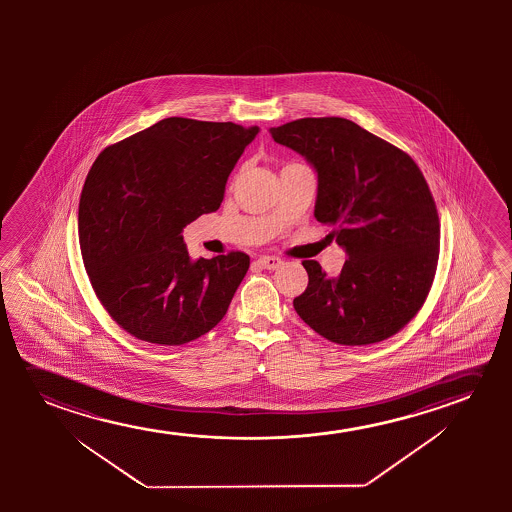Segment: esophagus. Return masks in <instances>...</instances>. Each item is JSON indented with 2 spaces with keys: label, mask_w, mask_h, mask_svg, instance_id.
<instances>
[{
  "label": "esophagus",
  "mask_w": 512,
  "mask_h": 512,
  "mask_svg": "<svg viewBox=\"0 0 512 512\" xmlns=\"http://www.w3.org/2000/svg\"><path fill=\"white\" fill-rule=\"evenodd\" d=\"M257 264L264 267V269L274 271V269H278V267L281 266V259L273 257V255H262V257H259V260H257Z\"/></svg>",
  "instance_id": "esophagus-1"
}]
</instances>
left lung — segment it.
Masks as SVG:
<instances>
[{
    "mask_svg": "<svg viewBox=\"0 0 512 512\" xmlns=\"http://www.w3.org/2000/svg\"><path fill=\"white\" fill-rule=\"evenodd\" d=\"M271 136L313 164L316 220L348 253L337 278L302 262L309 281L294 299L297 315L344 346L395 336L423 306L439 260L441 224L418 164L341 117L294 120Z\"/></svg>",
    "mask_w": 512,
    "mask_h": 512,
    "instance_id": "1",
    "label": "left lung"
}]
</instances>
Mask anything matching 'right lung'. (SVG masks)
Segmentation results:
<instances>
[{"label": "right lung", "mask_w": 512, "mask_h": 512, "mask_svg": "<svg viewBox=\"0 0 512 512\" xmlns=\"http://www.w3.org/2000/svg\"><path fill=\"white\" fill-rule=\"evenodd\" d=\"M259 127L169 117L106 147L85 178L78 241L92 288L115 322L180 346L217 325L250 257L190 260L185 225L217 211Z\"/></svg>", "instance_id": "1"}]
</instances>
